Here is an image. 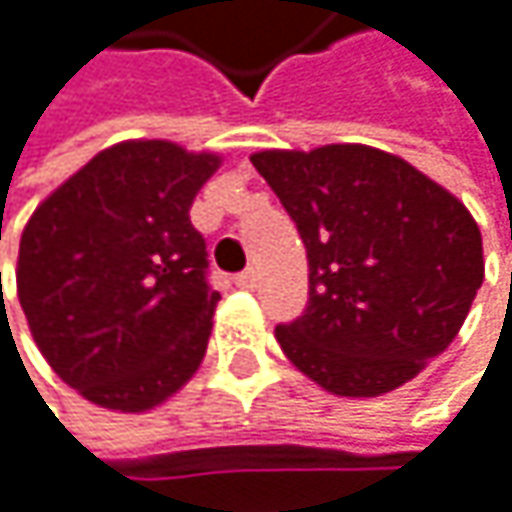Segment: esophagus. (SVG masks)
I'll return each mask as SVG.
<instances>
[{
    "instance_id": "obj_1",
    "label": "esophagus",
    "mask_w": 512,
    "mask_h": 512,
    "mask_svg": "<svg viewBox=\"0 0 512 512\" xmlns=\"http://www.w3.org/2000/svg\"><path fill=\"white\" fill-rule=\"evenodd\" d=\"M258 273H254V270H245V273H239L236 279H233V285L236 288H242V291H254V288H258Z\"/></svg>"
}]
</instances>
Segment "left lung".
<instances>
[{
  "instance_id": "1",
  "label": "left lung",
  "mask_w": 512,
  "mask_h": 512,
  "mask_svg": "<svg viewBox=\"0 0 512 512\" xmlns=\"http://www.w3.org/2000/svg\"><path fill=\"white\" fill-rule=\"evenodd\" d=\"M251 164L306 242L309 306L276 327L288 360L336 396L411 381L456 339L483 285V239L465 203L360 143L267 149Z\"/></svg>"
}]
</instances>
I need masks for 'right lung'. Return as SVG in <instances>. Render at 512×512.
<instances>
[{
	"label": "right lung",
	"instance_id": "1",
	"mask_svg": "<svg viewBox=\"0 0 512 512\" xmlns=\"http://www.w3.org/2000/svg\"><path fill=\"white\" fill-rule=\"evenodd\" d=\"M218 155L167 140L98 152L29 218L17 297L53 372L110 411H146L200 366L221 300L188 218Z\"/></svg>",
	"mask_w": 512,
	"mask_h": 512
}]
</instances>
